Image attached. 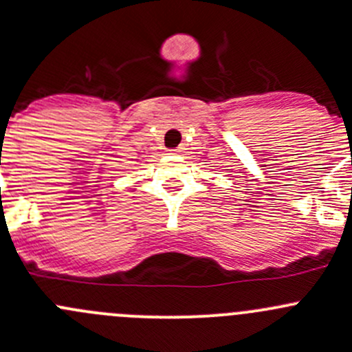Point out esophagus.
Returning <instances> with one entry per match:
<instances>
[{
    "instance_id": "obj_1",
    "label": "esophagus",
    "mask_w": 352,
    "mask_h": 352,
    "mask_svg": "<svg viewBox=\"0 0 352 352\" xmlns=\"http://www.w3.org/2000/svg\"><path fill=\"white\" fill-rule=\"evenodd\" d=\"M184 153V146H179L177 150H173V155H182Z\"/></svg>"
}]
</instances>
